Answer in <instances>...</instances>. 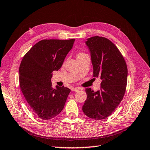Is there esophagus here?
I'll return each instance as SVG.
<instances>
[{"label":"esophagus","instance_id":"esophagus-1","mask_svg":"<svg viewBox=\"0 0 150 150\" xmlns=\"http://www.w3.org/2000/svg\"><path fill=\"white\" fill-rule=\"evenodd\" d=\"M80 90V88H73L71 89L72 91H74V92H77Z\"/></svg>","mask_w":150,"mask_h":150}]
</instances>
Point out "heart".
I'll return each mask as SVG.
<instances>
[{"instance_id":"b5f03b06","label":"heart","mask_w":150,"mask_h":150,"mask_svg":"<svg viewBox=\"0 0 150 150\" xmlns=\"http://www.w3.org/2000/svg\"><path fill=\"white\" fill-rule=\"evenodd\" d=\"M85 53H83V52H79L78 54H77V58L79 57H81V56H82V55H85Z\"/></svg>"}]
</instances>
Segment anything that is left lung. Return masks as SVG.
I'll use <instances>...</instances> for the list:
<instances>
[{
	"label": "left lung",
	"mask_w": 150,
	"mask_h": 150,
	"mask_svg": "<svg viewBox=\"0 0 150 150\" xmlns=\"http://www.w3.org/2000/svg\"><path fill=\"white\" fill-rule=\"evenodd\" d=\"M93 67V76L102 81L96 92L86 88L84 114L97 120L107 118L122 100L127 83V67L118 48L108 39L93 36L87 39Z\"/></svg>",
	"instance_id": "8db88e82"
}]
</instances>
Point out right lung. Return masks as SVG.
Returning a JSON list of instances; mask_svg holds the SVG:
<instances>
[{"mask_svg": "<svg viewBox=\"0 0 150 150\" xmlns=\"http://www.w3.org/2000/svg\"><path fill=\"white\" fill-rule=\"evenodd\" d=\"M75 39L43 40L35 44L22 59L20 86L31 112L41 119L51 120L62 111L70 92L68 88L52 86V71L62 67Z\"/></svg>", "mask_w": 150, "mask_h": 150, "instance_id": "1", "label": "right lung"}]
</instances>
